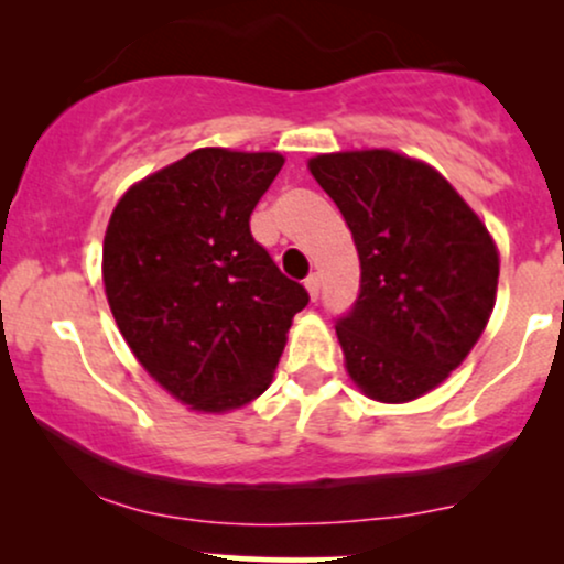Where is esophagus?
<instances>
[{
    "mask_svg": "<svg viewBox=\"0 0 564 564\" xmlns=\"http://www.w3.org/2000/svg\"><path fill=\"white\" fill-rule=\"evenodd\" d=\"M304 289H307V294H310V300H318V294H321V278L318 275H310L307 281H304Z\"/></svg>",
    "mask_w": 564,
    "mask_h": 564,
    "instance_id": "obj_1",
    "label": "esophagus"
}]
</instances>
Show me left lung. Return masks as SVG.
<instances>
[{
	"label": "left lung",
	"mask_w": 564,
	"mask_h": 564,
	"mask_svg": "<svg viewBox=\"0 0 564 564\" xmlns=\"http://www.w3.org/2000/svg\"><path fill=\"white\" fill-rule=\"evenodd\" d=\"M307 170L358 249V302L336 323L349 379L377 403H411L443 384L488 326L498 246L422 159L364 148L318 153Z\"/></svg>",
	"instance_id": "8db88e82"
}]
</instances>
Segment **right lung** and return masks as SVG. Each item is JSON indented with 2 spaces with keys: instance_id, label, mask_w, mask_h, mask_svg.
Returning <instances> with one entry per match:
<instances>
[{
  "instance_id": "add662e5",
  "label": "right lung",
  "mask_w": 564,
  "mask_h": 564,
  "mask_svg": "<svg viewBox=\"0 0 564 564\" xmlns=\"http://www.w3.org/2000/svg\"><path fill=\"white\" fill-rule=\"evenodd\" d=\"M283 161L198 148L138 180L108 219L102 286L116 326L151 379L196 413L260 398L310 300L249 230Z\"/></svg>"
}]
</instances>
